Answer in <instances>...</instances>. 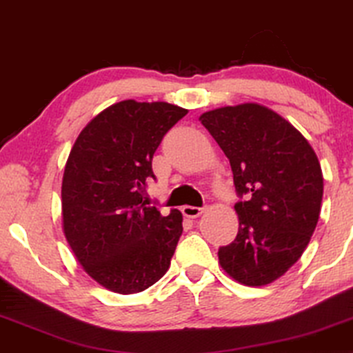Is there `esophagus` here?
Here are the masks:
<instances>
[{"mask_svg":"<svg viewBox=\"0 0 353 353\" xmlns=\"http://www.w3.org/2000/svg\"><path fill=\"white\" fill-rule=\"evenodd\" d=\"M182 213H184L185 218H199L205 213V208H199V206H189L185 205L184 208H182Z\"/></svg>","mask_w":353,"mask_h":353,"instance_id":"1","label":"esophagus"}]
</instances>
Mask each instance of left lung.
<instances>
[{"label": "left lung", "instance_id": "obj_1", "mask_svg": "<svg viewBox=\"0 0 353 353\" xmlns=\"http://www.w3.org/2000/svg\"><path fill=\"white\" fill-rule=\"evenodd\" d=\"M199 119L213 135L245 200L236 241L221 247L219 265L237 283H274L307 248L319 219L323 172L308 140L278 112L258 103L206 111Z\"/></svg>", "mask_w": 353, "mask_h": 353}]
</instances>
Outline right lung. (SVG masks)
Returning <instances> with one entry per match:
<instances>
[{
  "label": "right lung",
  "instance_id": "add662e5",
  "mask_svg": "<svg viewBox=\"0 0 353 353\" xmlns=\"http://www.w3.org/2000/svg\"><path fill=\"white\" fill-rule=\"evenodd\" d=\"M187 114L166 101L124 100L88 122L70 148L61 185L63 231L75 260L98 284L137 294L166 274L182 213L145 200V181L164 134Z\"/></svg>",
  "mask_w": 353,
  "mask_h": 353
}]
</instances>
